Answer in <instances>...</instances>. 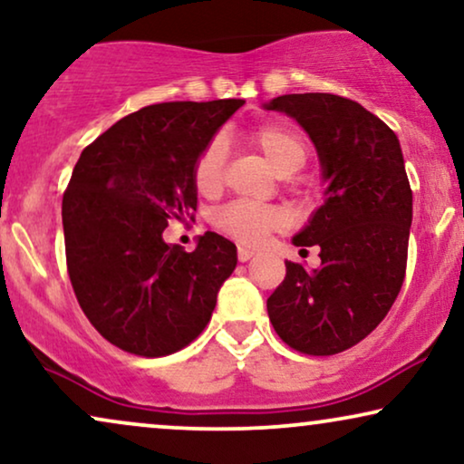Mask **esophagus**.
Instances as JSON below:
<instances>
[{
	"label": "esophagus",
	"mask_w": 464,
	"mask_h": 464,
	"mask_svg": "<svg viewBox=\"0 0 464 464\" xmlns=\"http://www.w3.org/2000/svg\"><path fill=\"white\" fill-rule=\"evenodd\" d=\"M251 257H254V251L246 249V246H243V245H238V260L246 262V260H251Z\"/></svg>",
	"instance_id": "esophagus-1"
}]
</instances>
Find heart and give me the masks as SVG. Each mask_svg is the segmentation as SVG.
Instances as JSON below:
<instances>
[{
	"label": "heart",
	"instance_id": "obj_1",
	"mask_svg": "<svg viewBox=\"0 0 464 464\" xmlns=\"http://www.w3.org/2000/svg\"><path fill=\"white\" fill-rule=\"evenodd\" d=\"M254 142L262 149L276 172L292 174L306 161V142L287 125H262L254 131ZM227 149L224 138H213L202 149L194 164V185L200 194H215L224 183ZM287 224V215L279 207H260L249 202H230L213 215V226L238 243L257 245L270 230Z\"/></svg>",
	"mask_w": 464,
	"mask_h": 464
}]
</instances>
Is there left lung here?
<instances>
[{
	"label": "left lung",
	"instance_id": "1",
	"mask_svg": "<svg viewBox=\"0 0 464 464\" xmlns=\"http://www.w3.org/2000/svg\"><path fill=\"white\" fill-rule=\"evenodd\" d=\"M264 108L303 125L328 180L326 200L294 237L296 246H320L322 266L285 262L268 317L292 350L333 356L382 324L405 281L413 210L405 160L394 131L353 100L292 93Z\"/></svg>",
	"mask_w": 464,
	"mask_h": 464
}]
</instances>
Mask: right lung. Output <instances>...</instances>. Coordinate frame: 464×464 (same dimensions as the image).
Wrapping results in <instances>:
<instances>
[{"label":"right lung","mask_w":464,"mask_h":464,"mask_svg":"<svg viewBox=\"0 0 464 464\" xmlns=\"http://www.w3.org/2000/svg\"><path fill=\"white\" fill-rule=\"evenodd\" d=\"M243 100L164 102L128 114L85 147L63 194L65 262L76 300L119 350L160 358L207 328L237 268V245L204 232L168 245V221L194 219V164Z\"/></svg>","instance_id":"obj_1"}]
</instances>
